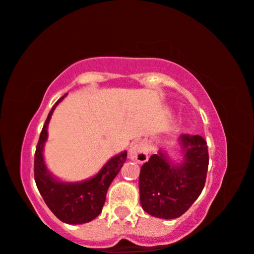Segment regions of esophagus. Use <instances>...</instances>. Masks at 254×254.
<instances>
[{"instance_id":"esophagus-1","label":"esophagus","mask_w":254,"mask_h":254,"mask_svg":"<svg viewBox=\"0 0 254 254\" xmlns=\"http://www.w3.org/2000/svg\"><path fill=\"white\" fill-rule=\"evenodd\" d=\"M129 158L131 160H136V162L139 163V164L145 163L147 158H149V157H147V150L145 145L142 143H137L131 146L130 152H129Z\"/></svg>"}]
</instances>
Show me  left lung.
<instances>
[{"label":"left lung","instance_id":"left-lung-1","mask_svg":"<svg viewBox=\"0 0 254 254\" xmlns=\"http://www.w3.org/2000/svg\"><path fill=\"white\" fill-rule=\"evenodd\" d=\"M183 162L172 163L165 151L152 155L140 169L139 199L143 210L162 219L184 214L203 191L208 168L207 144L198 134H182Z\"/></svg>","mask_w":254,"mask_h":254}]
</instances>
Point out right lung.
Instances as JSON below:
<instances>
[{
    "instance_id": "add662e5",
    "label": "right lung",
    "mask_w": 254,
    "mask_h": 254,
    "mask_svg": "<svg viewBox=\"0 0 254 254\" xmlns=\"http://www.w3.org/2000/svg\"><path fill=\"white\" fill-rule=\"evenodd\" d=\"M65 96L61 97L51 109L40 134L34 160L35 182L47 206L61 221L84 224L95 219L102 212L109 186L127 160V152L124 151L112 157L97 175L88 181L66 183L54 177L44 163L43 147L48 138V124L51 115Z\"/></svg>"
}]
</instances>
